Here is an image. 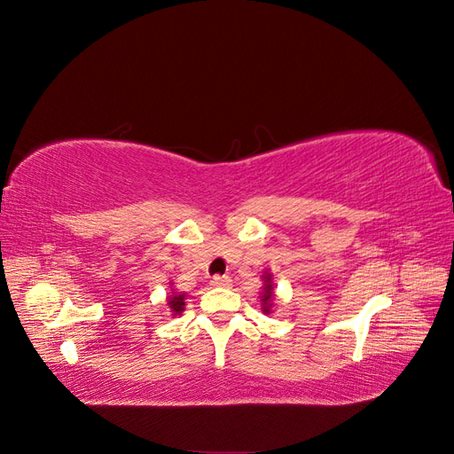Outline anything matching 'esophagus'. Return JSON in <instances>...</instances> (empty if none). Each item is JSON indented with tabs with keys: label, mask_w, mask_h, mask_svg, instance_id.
I'll list each match as a JSON object with an SVG mask.
<instances>
[{
	"label": "esophagus",
	"mask_w": 454,
	"mask_h": 454,
	"mask_svg": "<svg viewBox=\"0 0 454 454\" xmlns=\"http://www.w3.org/2000/svg\"><path fill=\"white\" fill-rule=\"evenodd\" d=\"M210 284L212 286H215V287H227V286H231V278L229 277H214L212 280H210Z\"/></svg>",
	"instance_id": "esophagus-1"
}]
</instances>
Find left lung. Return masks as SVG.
<instances>
[{
  "mask_svg": "<svg viewBox=\"0 0 454 454\" xmlns=\"http://www.w3.org/2000/svg\"><path fill=\"white\" fill-rule=\"evenodd\" d=\"M274 301V282H272V272L265 270L263 274V292H261V310L265 314H270Z\"/></svg>",
  "mask_w": 454,
  "mask_h": 454,
  "instance_id": "left-lung-1",
  "label": "left lung"
}]
</instances>
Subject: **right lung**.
Segmentation results:
<instances>
[{
	"label": "right lung",
	"instance_id": "1",
	"mask_svg": "<svg viewBox=\"0 0 454 454\" xmlns=\"http://www.w3.org/2000/svg\"><path fill=\"white\" fill-rule=\"evenodd\" d=\"M185 299H187L185 294H177V292H172V295H168V307L172 316H177L185 310Z\"/></svg>",
	"mask_w": 454,
	"mask_h": 454
}]
</instances>
